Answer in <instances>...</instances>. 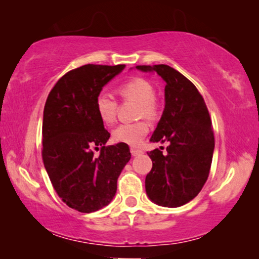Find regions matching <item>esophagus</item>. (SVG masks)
<instances>
[{"instance_id": "esophagus-1", "label": "esophagus", "mask_w": 259, "mask_h": 259, "mask_svg": "<svg viewBox=\"0 0 259 259\" xmlns=\"http://www.w3.org/2000/svg\"><path fill=\"white\" fill-rule=\"evenodd\" d=\"M131 153H132V155H134V157H136V155H139V154H141L143 153V151L141 150H138V148H131Z\"/></svg>"}]
</instances>
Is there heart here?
<instances>
[{
    "instance_id": "b5f03b06",
    "label": "heart",
    "mask_w": 259,
    "mask_h": 259,
    "mask_svg": "<svg viewBox=\"0 0 259 259\" xmlns=\"http://www.w3.org/2000/svg\"><path fill=\"white\" fill-rule=\"evenodd\" d=\"M119 97L123 101L137 102V116L154 120L160 113V106L155 99V88L150 81L143 77H132L120 84L118 88ZM95 109L98 116L105 125L115 122L118 112V101L111 94L101 92L95 98ZM150 131L146 120H139L133 123H122L112 132L115 143L126 144L131 146L140 145Z\"/></svg>"
}]
</instances>
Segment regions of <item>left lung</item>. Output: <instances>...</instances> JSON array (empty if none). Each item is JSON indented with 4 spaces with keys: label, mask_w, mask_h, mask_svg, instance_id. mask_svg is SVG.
<instances>
[{
    "label": "left lung",
    "mask_w": 259,
    "mask_h": 259,
    "mask_svg": "<svg viewBox=\"0 0 259 259\" xmlns=\"http://www.w3.org/2000/svg\"><path fill=\"white\" fill-rule=\"evenodd\" d=\"M154 70L165 80V109L152 143H167L147 152L152 169L145 179L152 201L165 207H178L192 200L203 189L210 173L214 150L213 128L208 109L197 87L167 65L137 66Z\"/></svg>",
    "instance_id": "1"
}]
</instances>
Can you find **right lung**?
Masks as SVG:
<instances>
[{"label": "right lung", "instance_id": "obj_1", "mask_svg": "<svg viewBox=\"0 0 259 259\" xmlns=\"http://www.w3.org/2000/svg\"><path fill=\"white\" fill-rule=\"evenodd\" d=\"M125 65H84L67 72L49 92L42 122V160L55 192L83 213L111 203L116 180L130 161L128 145L106 146L109 132L95 98ZM101 146L95 157L93 148Z\"/></svg>", "mask_w": 259, "mask_h": 259}]
</instances>
